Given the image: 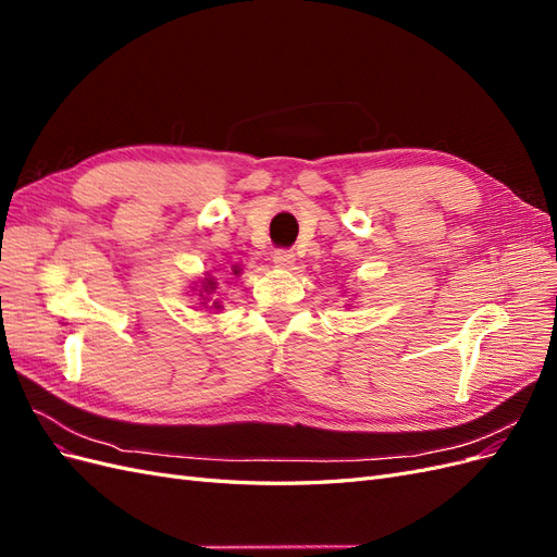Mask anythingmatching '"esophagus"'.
<instances>
[{
    "label": "esophagus",
    "mask_w": 557,
    "mask_h": 557,
    "mask_svg": "<svg viewBox=\"0 0 557 557\" xmlns=\"http://www.w3.org/2000/svg\"><path fill=\"white\" fill-rule=\"evenodd\" d=\"M274 264H276V267H283V269L293 267V264H295V252L288 250V248H276V250H274Z\"/></svg>",
    "instance_id": "obj_1"
}]
</instances>
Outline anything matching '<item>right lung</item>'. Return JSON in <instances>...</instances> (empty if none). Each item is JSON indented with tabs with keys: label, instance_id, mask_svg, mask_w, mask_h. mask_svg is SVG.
Returning a JSON list of instances; mask_svg holds the SVG:
<instances>
[{
	"label": "right lung",
	"instance_id": "right-lung-1",
	"mask_svg": "<svg viewBox=\"0 0 557 557\" xmlns=\"http://www.w3.org/2000/svg\"><path fill=\"white\" fill-rule=\"evenodd\" d=\"M205 290H207V295L213 290V281H207V285H205ZM201 299H205V301H201V305H209V299L205 297V295H199Z\"/></svg>",
	"mask_w": 557,
	"mask_h": 557
}]
</instances>
